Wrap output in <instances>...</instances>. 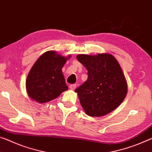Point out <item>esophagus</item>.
Returning a JSON list of instances; mask_svg holds the SVG:
<instances>
[{
  "instance_id": "obj_1",
  "label": "esophagus",
  "mask_w": 152,
  "mask_h": 152,
  "mask_svg": "<svg viewBox=\"0 0 152 152\" xmlns=\"http://www.w3.org/2000/svg\"><path fill=\"white\" fill-rule=\"evenodd\" d=\"M76 85H69V88L71 89V90H72V91H74V89L76 88Z\"/></svg>"
}]
</instances>
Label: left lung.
Listing matches in <instances>:
<instances>
[{
  "mask_svg": "<svg viewBox=\"0 0 152 152\" xmlns=\"http://www.w3.org/2000/svg\"><path fill=\"white\" fill-rule=\"evenodd\" d=\"M76 58L88 71L87 80L75 90L86 114L100 117L116 109L126 97L128 86L115 57L80 54Z\"/></svg>",
  "mask_w": 152,
  "mask_h": 152,
  "instance_id": "obj_1",
  "label": "left lung"
}]
</instances>
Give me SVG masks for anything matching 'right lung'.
I'll return each mask as SVG.
<instances>
[{"label": "right lung", "instance_id": "right-lung-1", "mask_svg": "<svg viewBox=\"0 0 152 152\" xmlns=\"http://www.w3.org/2000/svg\"><path fill=\"white\" fill-rule=\"evenodd\" d=\"M71 57L49 50L38 59L26 78V91L32 100L40 103L55 99L68 87L62 73V67Z\"/></svg>", "mask_w": 152, "mask_h": 152}]
</instances>
